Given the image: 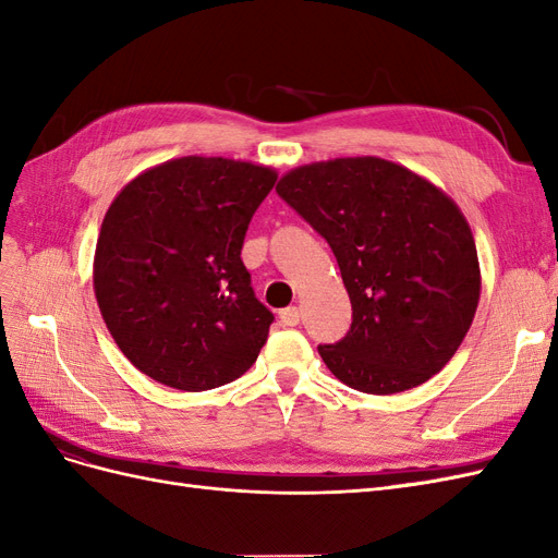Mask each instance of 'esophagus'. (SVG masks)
Masks as SVG:
<instances>
[{"label": "esophagus", "mask_w": 558, "mask_h": 558, "mask_svg": "<svg viewBox=\"0 0 558 558\" xmlns=\"http://www.w3.org/2000/svg\"><path fill=\"white\" fill-rule=\"evenodd\" d=\"M279 318L283 326H298L300 324V310L298 307H286L279 312Z\"/></svg>", "instance_id": "obj_1"}]
</instances>
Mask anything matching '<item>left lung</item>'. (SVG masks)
<instances>
[{"label": "left lung", "mask_w": 558, "mask_h": 558, "mask_svg": "<svg viewBox=\"0 0 558 558\" xmlns=\"http://www.w3.org/2000/svg\"><path fill=\"white\" fill-rule=\"evenodd\" d=\"M277 193L326 238L353 320L318 347L342 384L393 396L451 361L475 318L482 272L459 205L435 183L377 156L286 172Z\"/></svg>", "instance_id": "obj_1"}]
</instances>
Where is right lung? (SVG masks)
<instances>
[{"label": "right lung", "instance_id": "right-lung-1", "mask_svg": "<svg viewBox=\"0 0 558 558\" xmlns=\"http://www.w3.org/2000/svg\"><path fill=\"white\" fill-rule=\"evenodd\" d=\"M277 170L185 156L123 185L99 230L93 286L125 359L165 386L207 391L256 363L275 316L251 289L244 234Z\"/></svg>", "mask_w": 558, "mask_h": 558}]
</instances>
